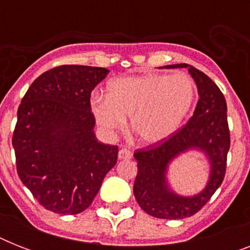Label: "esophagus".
Wrapping results in <instances>:
<instances>
[{"mask_svg": "<svg viewBox=\"0 0 250 250\" xmlns=\"http://www.w3.org/2000/svg\"><path fill=\"white\" fill-rule=\"evenodd\" d=\"M118 157H119V160H131L132 158V152H129L128 149L123 148L119 150Z\"/></svg>", "mask_w": 250, "mask_h": 250, "instance_id": "1", "label": "esophagus"}]
</instances>
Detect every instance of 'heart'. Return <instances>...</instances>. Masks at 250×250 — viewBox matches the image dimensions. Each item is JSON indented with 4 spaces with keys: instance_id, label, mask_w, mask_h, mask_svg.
<instances>
[{
    "instance_id": "obj_1",
    "label": "heart",
    "mask_w": 250,
    "mask_h": 250,
    "mask_svg": "<svg viewBox=\"0 0 250 250\" xmlns=\"http://www.w3.org/2000/svg\"><path fill=\"white\" fill-rule=\"evenodd\" d=\"M196 85L186 74H145L111 80L106 96H96L90 110L106 132L121 131L129 117L133 135L143 144L170 139L189 114Z\"/></svg>"
}]
</instances>
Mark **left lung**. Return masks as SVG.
I'll use <instances>...</instances> for the list:
<instances>
[{
  "label": "left lung",
  "instance_id": "obj_1",
  "mask_svg": "<svg viewBox=\"0 0 250 250\" xmlns=\"http://www.w3.org/2000/svg\"><path fill=\"white\" fill-rule=\"evenodd\" d=\"M165 68H188L200 98L193 115L183 128L164 143L139 149L133 154L137 161L133 194L141 209L149 215L161 219H183L197 213L225 179L229 149L227 104L217 84L193 66L178 63ZM189 150L204 153L209 160L210 174L201 192L182 196L168 184L167 171L176 156Z\"/></svg>",
  "mask_w": 250,
  "mask_h": 250
}]
</instances>
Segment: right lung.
Wrapping results in <instances>:
<instances>
[{
	"mask_svg": "<svg viewBox=\"0 0 250 250\" xmlns=\"http://www.w3.org/2000/svg\"><path fill=\"white\" fill-rule=\"evenodd\" d=\"M104 67L64 64L41 74L18 109L13 135L21 183L45 209L79 214L92 204L118 158L94 135L90 93Z\"/></svg>",
	"mask_w": 250,
	"mask_h": 250,
	"instance_id": "1",
	"label": "right lung"
}]
</instances>
